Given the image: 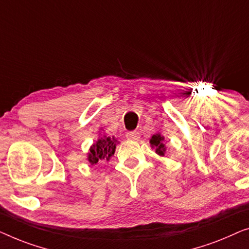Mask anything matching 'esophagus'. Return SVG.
Masks as SVG:
<instances>
[{
  "label": "esophagus",
  "mask_w": 249,
  "mask_h": 249,
  "mask_svg": "<svg viewBox=\"0 0 249 249\" xmlns=\"http://www.w3.org/2000/svg\"><path fill=\"white\" fill-rule=\"evenodd\" d=\"M140 133L136 132V131H133V132H128L127 134H126V138H127V140H133V141H138V140L140 139Z\"/></svg>",
  "instance_id": "esophagus-1"
}]
</instances>
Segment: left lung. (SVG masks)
Instances as JSON below:
<instances>
[{"instance_id": "left-lung-1", "label": "left lung", "mask_w": 249, "mask_h": 249, "mask_svg": "<svg viewBox=\"0 0 249 249\" xmlns=\"http://www.w3.org/2000/svg\"><path fill=\"white\" fill-rule=\"evenodd\" d=\"M150 144L151 148L156 149V153L160 157H163L166 153V143H164V136L161 135V133H155L150 138Z\"/></svg>"}]
</instances>
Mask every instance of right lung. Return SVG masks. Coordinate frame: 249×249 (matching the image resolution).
Masks as SVG:
<instances>
[{
    "label": "right lung",
    "instance_id": "1",
    "mask_svg": "<svg viewBox=\"0 0 249 249\" xmlns=\"http://www.w3.org/2000/svg\"><path fill=\"white\" fill-rule=\"evenodd\" d=\"M117 144L118 141L114 136L110 138L106 134L101 135V133H99V139L94 141L89 149L88 158H87L89 163L93 166L101 161H109L111 156H114Z\"/></svg>",
    "mask_w": 249,
    "mask_h": 249
}]
</instances>
